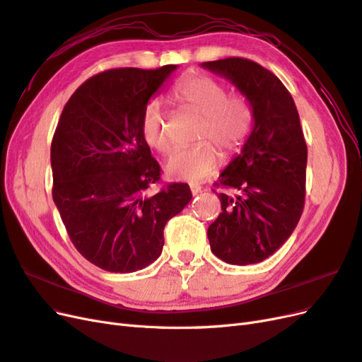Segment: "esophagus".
Returning a JSON list of instances; mask_svg holds the SVG:
<instances>
[{"label":"esophagus","mask_w":362,"mask_h":362,"mask_svg":"<svg viewBox=\"0 0 362 362\" xmlns=\"http://www.w3.org/2000/svg\"><path fill=\"white\" fill-rule=\"evenodd\" d=\"M190 190H192V194H193V196L201 193V187H199V185H194V184L190 185Z\"/></svg>","instance_id":"obj_1"}]
</instances>
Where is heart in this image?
<instances>
[{"label":"heart","instance_id":"1","mask_svg":"<svg viewBox=\"0 0 362 362\" xmlns=\"http://www.w3.org/2000/svg\"><path fill=\"white\" fill-rule=\"evenodd\" d=\"M175 96L196 115L201 122L194 139L201 140L189 148H181L168 158L166 170L172 180L198 182L211 175L218 163V151L231 157L247 140L254 112L242 95H228L226 87L205 75H190L175 87ZM141 136L158 152L170 149L166 105L154 98L141 116Z\"/></svg>","mask_w":362,"mask_h":362}]
</instances>
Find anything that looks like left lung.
Instances as JSON below:
<instances>
[{
    "instance_id": "1",
    "label": "left lung",
    "mask_w": 362,
    "mask_h": 362,
    "mask_svg": "<svg viewBox=\"0 0 362 362\" xmlns=\"http://www.w3.org/2000/svg\"><path fill=\"white\" fill-rule=\"evenodd\" d=\"M249 101L254 125L218 180L222 213L208 226L211 252L228 264L264 261L287 242L305 204L308 151L290 92L261 64L240 57L204 62Z\"/></svg>"
}]
</instances>
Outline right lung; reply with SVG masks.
<instances>
[{"label":"right lung","instance_id":"right-lung-1","mask_svg":"<svg viewBox=\"0 0 362 362\" xmlns=\"http://www.w3.org/2000/svg\"><path fill=\"white\" fill-rule=\"evenodd\" d=\"M177 68L98 74L74 92L56 128L54 204L76 250L107 272L152 264L164 226L192 199L184 182L146 193L160 180V166L141 136V116Z\"/></svg>","mask_w":362,"mask_h":362}]
</instances>
